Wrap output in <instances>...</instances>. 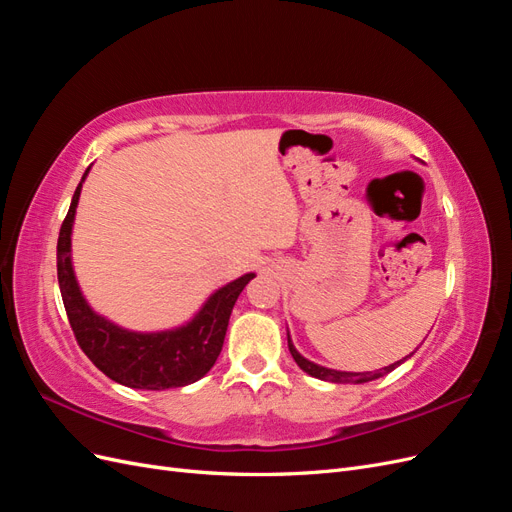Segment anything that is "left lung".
I'll return each mask as SVG.
<instances>
[{
    "label": "left lung",
    "mask_w": 512,
    "mask_h": 512,
    "mask_svg": "<svg viewBox=\"0 0 512 512\" xmlns=\"http://www.w3.org/2000/svg\"><path fill=\"white\" fill-rule=\"evenodd\" d=\"M288 350H290V354H292V359L297 361V365L305 371V374L314 376V378H318V380L337 382V384H363V382H369V380L382 378L384 374H389V371H393V369L399 367L401 363H406V361L410 359V356L414 354V352H410V354L404 356V359H401V361H395L393 365L382 367L380 371H374V374H371V371H337V369H329V367H322V365H316V363H312V361H307L305 356H301L299 350L294 348L292 339H290V333H288Z\"/></svg>",
    "instance_id": "left-lung-1"
}]
</instances>
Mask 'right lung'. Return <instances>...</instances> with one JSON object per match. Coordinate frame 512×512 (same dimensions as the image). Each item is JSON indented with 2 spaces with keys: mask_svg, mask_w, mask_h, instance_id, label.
Segmentation results:
<instances>
[{
  "mask_svg": "<svg viewBox=\"0 0 512 512\" xmlns=\"http://www.w3.org/2000/svg\"><path fill=\"white\" fill-rule=\"evenodd\" d=\"M76 188L57 239V280L76 342L102 374L130 389L164 391L203 378L218 361L228 320L241 290L256 273H245L215 290L190 322L166 331H130L91 309L72 267V226L83 181Z\"/></svg>",
  "mask_w": 512,
  "mask_h": 512,
  "instance_id": "right-lung-1",
  "label": "right lung"
}]
</instances>
